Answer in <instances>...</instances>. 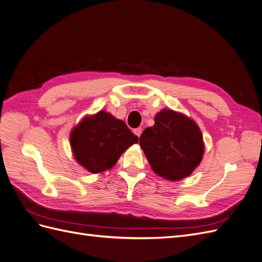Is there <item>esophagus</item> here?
Listing matches in <instances>:
<instances>
[{
    "instance_id": "esophagus-1",
    "label": "esophagus",
    "mask_w": 262,
    "mask_h": 262,
    "mask_svg": "<svg viewBox=\"0 0 262 262\" xmlns=\"http://www.w3.org/2000/svg\"><path fill=\"white\" fill-rule=\"evenodd\" d=\"M133 132H134V134H136V136H138L140 138V136L142 134V129L141 128H137V129L133 130Z\"/></svg>"
}]
</instances>
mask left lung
Segmentation results:
<instances>
[{
	"mask_svg": "<svg viewBox=\"0 0 262 262\" xmlns=\"http://www.w3.org/2000/svg\"><path fill=\"white\" fill-rule=\"evenodd\" d=\"M140 137V146L153 171L160 177L178 181L192 173L204 154L199 125L185 114L163 109Z\"/></svg>",
	"mask_w": 262,
	"mask_h": 262,
	"instance_id": "1",
	"label": "left lung"
}]
</instances>
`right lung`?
<instances>
[{
  "label": "right lung",
  "mask_w": 262,
  "mask_h": 262,
  "mask_svg": "<svg viewBox=\"0 0 262 262\" xmlns=\"http://www.w3.org/2000/svg\"><path fill=\"white\" fill-rule=\"evenodd\" d=\"M138 141L124 121L105 110L85 116L70 133L75 161L92 173L112 169L126 148Z\"/></svg>",
  "instance_id": "obj_1"
}]
</instances>
